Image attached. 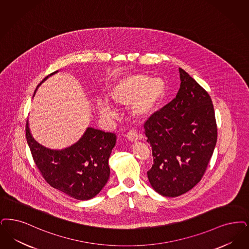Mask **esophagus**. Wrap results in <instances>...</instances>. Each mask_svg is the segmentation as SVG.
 Returning a JSON list of instances; mask_svg holds the SVG:
<instances>
[{
    "mask_svg": "<svg viewBox=\"0 0 249 249\" xmlns=\"http://www.w3.org/2000/svg\"><path fill=\"white\" fill-rule=\"evenodd\" d=\"M127 137H128V139L130 141V142H137L138 140H140V136L137 134V132L136 131H134V130H130L128 132V134H127Z\"/></svg>",
    "mask_w": 249,
    "mask_h": 249,
    "instance_id": "34e87169",
    "label": "esophagus"
}]
</instances>
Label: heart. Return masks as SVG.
Here are the masks:
<instances>
[{"label":"heart","mask_w":249,"mask_h":249,"mask_svg":"<svg viewBox=\"0 0 249 249\" xmlns=\"http://www.w3.org/2000/svg\"><path fill=\"white\" fill-rule=\"evenodd\" d=\"M168 85L160 78L143 74H132L116 80L107 92L110 102L118 106L131 107L132 114L138 118H147L158 111L168 94ZM96 108L105 119L114 116L108 102H97Z\"/></svg>","instance_id":"b5f03b06"}]
</instances>
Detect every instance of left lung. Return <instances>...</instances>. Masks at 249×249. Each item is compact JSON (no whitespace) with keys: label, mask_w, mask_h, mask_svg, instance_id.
<instances>
[{"label":"left lung","mask_w":249,"mask_h":249,"mask_svg":"<svg viewBox=\"0 0 249 249\" xmlns=\"http://www.w3.org/2000/svg\"><path fill=\"white\" fill-rule=\"evenodd\" d=\"M176 97L144 123L154 164L151 186L163 196L176 197L202 179L217 142L211 98L187 72L179 69Z\"/></svg>","instance_id":"1"}]
</instances>
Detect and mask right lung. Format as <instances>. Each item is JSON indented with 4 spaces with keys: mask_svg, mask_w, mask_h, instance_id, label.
Returning a JSON list of instances; mask_svg holds the SVG:
<instances>
[{
    "mask_svg": "<svg viewBox=\"0 0 249 249\" xmlns=\"http://www.w3.org/2000/svg\"><path fill=\"white\" fill-rule=\"evenodd\" d=\"M57 72L45 77L37 89ZM26 138L41 176L52 187L72 198L89 200L94 197L109 179L108 160L116 145L115 133L89 127L81 138L70 147L49 149L32 137L27 121Z\"/></svg>",
    "mask_w": 249,
    "mask_h": 249,
    "instance_id": "right-lung-1",
    "label": "right lung"
}]
</instances>
